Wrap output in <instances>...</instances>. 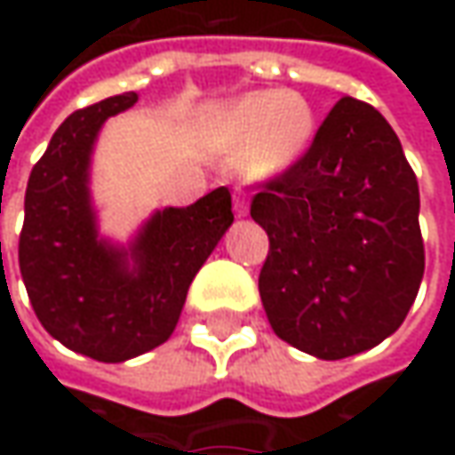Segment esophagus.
<instances>
[{"mask_svg":"<svg viewBox=\"0 0 455 455\" xmlns=\"http://www.w3.org/2000/svg\"><path fill=\"white\" fill-rule=\"evenodd\" d=\"M233 202H235V215H248V192L237 187L235 195H233Z\"/></svg>","mask_w":455,"mask_h":455,"instance_id":"34e87169","label":"esophagus"}]
</instances>
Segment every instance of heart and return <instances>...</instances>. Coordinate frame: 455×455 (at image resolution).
<instances>
[{
	"instance_id": "b5f03b06",
	"label": "heart",
	"mask_w": 455,
	"mask_h": 455,
	"mask_svg": "<svg viewBox=\"0 0 455 455\" xmlns=\"http://www.w3.org/2000/svg\"><path fill=\"white\" fill-rule=\"evenodd\" d=\"M228 149H251L248 164L258 174L291 166L311 144L316 116L311 103L291 91H255L228 106L215 121Z\"/></svg>"
}]
</instances>
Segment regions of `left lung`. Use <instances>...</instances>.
Here are the masks:
<instances>
[{"instance_id": "8db88e82", "label": "left lung", "mask_w": 455, "mask_h": 455, "mask_svg": "<svg viewBox=\"0 0 455 455\" xmlns=\"http://www.w3.org/2000/svg\"><path fill=\"white\" fill-rule=\"evenodd\" d=\"M418 210L393 126L370 103L339 98L311 147L251 202L268 233L258 291L273 331L319 359L387 339L423 281Z\"/></svg>"}]
</instances>
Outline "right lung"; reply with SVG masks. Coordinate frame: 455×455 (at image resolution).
Wrapping results in <instances>:
<instances>
[{"label":"right lung","instance_id":"1","mask_svg":"<svg viewBox=\"0 0 455 455\" xmlns=\"http://www.w3.org/2000/svg\"><path fill=\"white\" fill-rule=\"evenodd\" d=\"M136 103L124 93L70 114L32 166L20 233V271L50 337L98 362H124L164 344L192 278L233 222L228 187L189 207L156 212L126 253L98 240L88 164L98 129Z\"/></svg>","mask_w":455,"mask_h":455}]
</instances>
